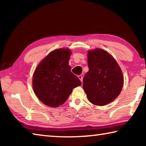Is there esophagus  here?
I'll return each mask as SVG.
<instances>
[{"mask_svg": "<svg viewBox=\"0 0 146 146\" xmlns=\"http://www.w3.org/2000/svg\"><path fill=\"white\" fill-rule=\"evenodd\" d=\"M78 78L79 79H80V81H81V82H82V79H83V76H82V75H78Z\"/></svg>", "mask_w": 146, "mask_h": 146, "instance_id": "1", "label": "esophagus"}]
</instances>
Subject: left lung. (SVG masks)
<instances>
[{"label":"left lung","mask_w":146,"mask_h":146,"mask_svg":"<svg viewBox=\"0 0 146 146\" xmlns=\"http://www.w3.org/2000/svg\"><path fill=\"white\" fill-rule=\"evenodd\" d=\"M88 72L83 78V88L88 100L105 106L117 98L123 87V78L115 58L102 49L89 51Z\"/></svg>","instance_id":"8db88e82"}]
</instances>
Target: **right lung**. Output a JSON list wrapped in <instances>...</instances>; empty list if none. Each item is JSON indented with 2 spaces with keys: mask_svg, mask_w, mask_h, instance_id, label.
Here are the masks:
<instances>
[{
  "mask_svg": "<svg viewBox=\"0 0 146 146\" xmlns=\"http://www.w3.org/2000/svg\"><path fill=\"white\" fill-rule=\"evenodd\" d=\"M71 52L60 48L49 53L36 67L33 88L36 97L44 104L56 108L66 102L73 89L81 81L71 71Z\"/></svg>",
  "mask_w": 146,
  "mask_h": 146,
  "instance_id": "1",
  "label": "right lung"
}]
</instances>
